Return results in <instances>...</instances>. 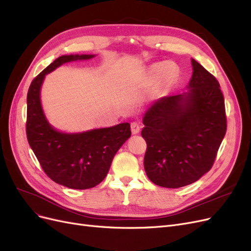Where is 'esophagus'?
<instances>
[{
    "label": "esophagus",
    "mask_w": 251,
    "mask_h": 251,
    "mask_svg": "<svg viewBox=\"0 0 251 251\" xmlns=\"http://www.w3.org/2000/svg\"><path fill=\"white\" fill-rule=\"evenodd\" d=\"M140 128H141V126L139 124H137V123H132L131 124V131H132L133 135L139 134Z\"/></svg>",
    "instance_id": "34e87169"
}]
</instances>
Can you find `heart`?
Instances as JSON below:
<instances>
[{"mask_svg": "<svg viewBox=\"0 0 251 251\" xmlns=\"http://www.w3.org/2000/svg\"><path fill=\"white\" fill-rule=\"evenodd\" d=\"M171 63H158L151 65L147 73L146 81L149 83H158L160 81L171 80Z\"/></svg>", "mask_w": 251, "mask_h": 251, "instance_id": "heart-1", "label": "heart"}]
</instances>
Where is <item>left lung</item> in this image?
Returning <instances> with one entry per match:
<instances>
[{"label": "left lung", "mask_w": 251, "mask_h": 251, "mask_svg": "<svg viewBox=\"0 0 251 251\" xmlns=\"http://www.w3.org/2000/svg\"><path fill=\"white\" fill-rule=\"evenodd\" d=\"M185 92L151 103L142 118L148 148L144 171L168 188L192 184L214 164L226 133L224 97L218 80L192 58Z\"/></svg>", "instance_id": "1"}]
</instances>
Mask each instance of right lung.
Listing matches in <instances>:
<instances>
[{
  "label": "right lung",
  "mask_w": 251,
  "mask_h": 251,
  "mask_svg": "<svg viewBox=\"0 0 251 251\" xmlns=\"http://www.w3.org/2000/svg\"><path fill=\"white\" fill-rule=\"evenodd\" d=\"M93 57L95 54L57 57L32 80L27 94L29 146L50 179L73 189H87L100 184L107 176L117 151L131 137L128 123L66 133L53 126L45 115L41 91L46 75L66 63Z\"/></svg>",
  "instance_id": "1"
}]
</instances>
